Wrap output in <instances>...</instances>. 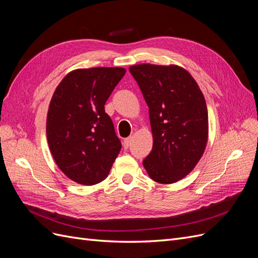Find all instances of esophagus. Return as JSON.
<instances>
[{
  "label": "esophagus",
  "instance_id": "obj_1",
  "mask_svg": "<svg viewBox=\"0 0 258 258\" xmlns=\"http://www.w3.org/2000/svg\"><path fill=\"white\" fill-rule=\"evenodd\" d=\"M131 141H132V138L124 139V140H123V143H122L123 147H124V148H128V147L130 146V144H131Z\"/></svg>",
  "mask_w": 258,
  "mask_h": 258
}]
</instances>
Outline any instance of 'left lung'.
Returning a JSON list of instances; mask_svg holds the SVG:
<instances>
[{
    "instance_id": "1",
    "label": "left lung",
    "mask_w": 258,
    "mask_h": 258,
    "mask_svg": "<svg viewBox=\"0 0 258 258\" xmlns=\"http://www.w3.org/2000/svg\"><path fill=\"white\" fill-rule=\"evenodd\" d=\"M150 112L153 150L143 160L155 182L171 184L196 167L208 142V108L198 84L177 66L129 68Z\"/></svg>"
}]
</instances>
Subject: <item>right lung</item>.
Returning a JSON list of instances; mask_svg holds the SVG:
<instances>
[{
    "label": "right lung",
    "mask_w": 258,
    "mask_h": 258,
    "mask_svg": "<svg viewBox=\"0 0 258 258\" xmlns=\"http://www.w3.org/2000/svg\"><path fill=\"white\" fill-rule=\"evenodd\" d=\"M126 70L79 69L70 72L51 98L46 134L52 157L72 181L95 185L108 175L121 143L104 105Z\"/></svg>",
    "instance_id": "right-lung-1"
}]
</instances>
